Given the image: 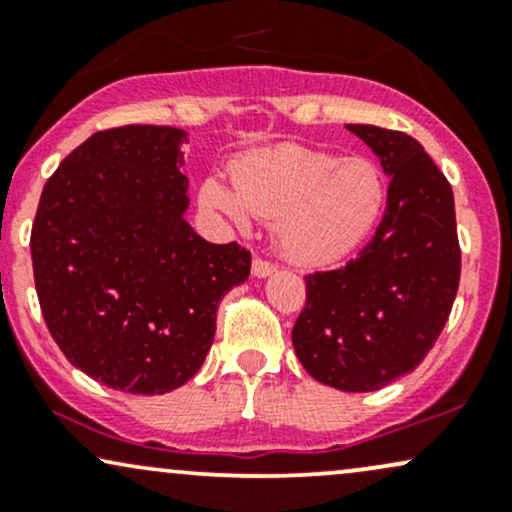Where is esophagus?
<instances>
[{
    "label": "esophagus",
    "mask_w": 512,
    "mask_h": 512,
    "mask_svg": "<svg viewBox=\"0 0 512 512\" xmlns=\"http://www.w3.org/2000/svg\"><path fill=\"white\" fill-rule=\"evenodd\" d=\"M274 272H276V264L262 260V257H255V260H252V274H255L257 279H264V276Z\"/></svg>",
    "instance_id": "1"
}]
</instances>
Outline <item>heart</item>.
Segmentation results:
<instances>
[{"label":"heart","instance_id":"obj_1","mask_svg":"<svg viewBox=\"0 0 512 512\" xmlns=\"http://www.w3.org/2000/svg\"><path fill=\"white\" fill-rule=\"evenodd\" d=\"M231 175L233 187L221 178L204 180L199 204L238 228L252 214L276 219L279 248L305 267L351 255L375 231L387 204V180L373 161L298 144L243 154Z\"/></svg>","mask_w":512,"mask_h":512}]
</instances>
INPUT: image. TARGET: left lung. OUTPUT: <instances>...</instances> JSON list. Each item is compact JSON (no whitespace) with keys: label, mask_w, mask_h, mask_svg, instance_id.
Wrapping results in <instances>:
<instances>
[{"label":"left lung","mask_w":512,"mask_h":512,"mask_svg":"<svg viewBox=\"0 0 512 512\" xmlns=\"http://www.w3.org/2000/svg\"><path fill=\"white\" fill-rule=\"evenodd\" d=\"M380 158L387 207L356 260L305 276L291 339L303 368L334 390L373 392L424 361L460 286L455 197L414 137L346 125Z\"/></svg>","instance_id":"8db88e82"}]
</instances>
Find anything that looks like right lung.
I'll use <instances>...</instances> for the list:
<instances>
[{"label": "right lung", "mask_w": 512, "mask_h": 512, "mask_svg": "<svg viewBox=\"0 0 512 512\" xmlns=\"http://www.w3.org/2000/svg\"><path fill=\"white\" fill-rule=\"evenodd\" d=\"M175 127L96 132L45 182L31 231L35 291L69 363L129 395H166L202 368L216 308L250 252L185 221Z\"/></svg>", "instance_id": "right-lung-1"}]
</instances>
